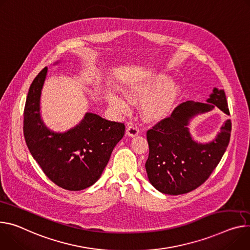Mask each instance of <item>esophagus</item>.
Here are the masks:
<instances>
[{"mask_svg":"<svg viewBox=\"0 0 250 250\" xmlns=\"http://www.w3.org/2000/svg\"><path fill=\"white\" fill-rule=\"evenodd\" d=\"M140 132V129L139 127L135 125H132L130 124L127 127H126V134L129 135V137H135V135H138Z\"/></svg>","mask_w":250,"mask_h":250,"instance_id":"esophagus-1","label":"esophagus"}]
</instances>
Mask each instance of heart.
I'll use <instances>...</instances> for the list:
<instances>
[{"instance_id": "obj_1", "label": "heart", "mask_w": 250, "mask_h": 250, "mask_svg": "<svg viewBox=\"0 0 250 250\" xmlns=\"http://www.w3.org/2000/svg\"><path fill=\"white\" fill-rule=\"evenodd\" d=\"M168 75H157L149 81L135 83L127 87V95L134 101H145L144 104L145 116L151 121L166 118L174 108L179 97L180 89L175 83H170ZM110 104L122 112L130 108L129 102L120 96L113 97Z\"/></svg>"}]
</instances>
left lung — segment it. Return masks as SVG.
Segmentation results:
<instances>
[{
	"mask_svg": "<svg viewBox=\"0 0 250 250\" xmlns=\"http://www.w3.org/2000/svg\"><path fill=\"white\" fill-rule=\"evenodd\" d=\"M207 102L180 104L169 117L146 131L149 153L146 169L149 183L158 191L170 195L188 193L200 187L219 164L229 144L230 120L208 144L194 142L188 127L191 118L212 110L215 105L229 116L223 89L214 87Z\"/></svg>",
	"mask_w": 250,
	"mask_h": 250,
	"instance_id": "1",
	"label": "left lung"
}]
</instances>
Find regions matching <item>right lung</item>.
Returning <instances> with one entry per match:
<instances>
[{
	"label": "right lung",
	"instance_id": "obj_1",
	"mask_svg": "<svg viewBox=\"0 0 250 250\" xmlns=\"http://www.w3.org/2000/svg\"><path fill=\"white\" fill-rule=\"evenodd\" d=\"M48 67L33 81L24 109V137L28 148L54 184L66 190H82L101 177L111 151L125 135L123 123L86 112L83 121L63 133L43 125L40 99Z\"/></svg>",
	"mask_w": 250,
	"mask_h": 250
}]
</instances>
